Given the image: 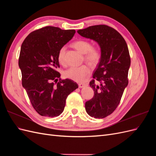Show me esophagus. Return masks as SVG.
<instances>
[{
  "instance_id": "1",
  "label": "esophagus",
  "mask_w": 156,
  "mask_h": 156,
  "mask_svg": "<svg viewBox=\"0 0 156 156\" xmlns=\"http://www.w3.org/2000/svg\"><path fill=\"white\" fill-rule=\"evenodd\" d=\"M88 84L87 83H79V88H83L84 87H87Z\"/></svg>"
}]
</instances>
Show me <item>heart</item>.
Listing matches in <instances>:
<instances>
[{"label":"heart","mask_w":156,"mask_h":156,"mask_svg":"<svg viewBox=\"0 0 156 156\" xmlns=\"http://www.w3.org/2000/svg\"><path fill=\"white\" fill-rule=\"evenodd\" d=\"M74 48L81 53L84 54V59L90 64H96L101 57L100 52L96 48H92L90 42L86 40H78L73 44ZM66 46H63L59 50L58 59L61 64H65ZM90 73V69L87 65H83L78 67H71L64 72V76L76 82L85 81Z\"/></svg>","instance_id":"1"}]
</instances>
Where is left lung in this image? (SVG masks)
Returning a JSON list of instances; mask_svg holds the SVG:
<instances>
[{
  "mask_svg": "<svg viewBox=\"0 0 156 156\" xmlns=\"http://www.w3.org/2000/svg\"><path fill=\"white\" fill-rule=\"evenodd\" d=\"M77 32L100 46L101 57L93 78L101 83L96 84L94 80L90 82L94 96L85 103V109L90 116L103 119L116 109L128 84L131 64L128 48L120 33L107 25L90 26Z\"/></svg>",
  "mask_w": 156,
  "mask_h": 156,
  "instance_id": "8db88e82",
  "label": "left lung"
}]
</instances>
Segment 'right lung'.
<instances>
[{"label": "right lung", "mask_w": 156, "mask_h": 156, "mask_svg": "<svg viewBox=\"0 0 156 156\" xmlns=\"http://www.w3.org/2000/svg\"><path fill=\"white\" fill-rule=\"evenodd\" d=\"M75 30L45 27L28 35L21 47L19 67L22 85L37 112L41 116H59L69 94L78 88L76 83L59 80L58 55L60 49L72 40ZM55 82V85L54 82Z\"/></svg>", "instance_id": "1"}]
</instances>
